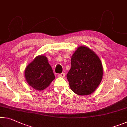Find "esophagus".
I'll list each match as a JSON object with an SVG mask.
<instances>
[{
    "mask_svg": "<svg viewBox=\"0 0 127 127\" xmlns=\"http://www.w3.org/2000/svg\"><path fill=\"white\" fill-rule=\"evenodd\" d=\"M58 77H62V78H64V77H65V73H62L61 74H58Z\"/></svg>",
    "mask_w": 127,
    "mask_h": 127,
    "instance_id": "34e87169",
    "label": "esophagus"
}]
</instances>
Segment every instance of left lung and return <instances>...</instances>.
Returning <instances> with one entry per match:
<instances>
[{
    "label": "left lung",
    "mask_w": 127,
    "mask_h": 127,
    "mask_svg": "<svg viewBox=\"0 0 127 127\" xmlns=\"http://www.w3.org/2000/svg\"><path fill=\"white\" fill-rule=\"evenodd\" d=\"M71 65L66 75L70 89L81 96L95 91L103 76L102 63L98 55L87 46H79L72 56Z\"/></svg>",
    "instance_id": "left-lung-1"
}]
</instances>
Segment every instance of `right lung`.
<instances>
[{
  "instance_id": "add662e5",
  "label": "right lung",
  "mask_w": 127,
  "mask_h": 127,
  "mask_svg": "<svg viewBox=\"0 0 127 127\" xmlns=\"http://www.w3.org/2000/svg\"><path fill=\"white\" fill-rule=\"evenodd\" d=\"M25 77L30 86L38 91L45 89L55 79L48 58L43 55L37 56L26 67Z\"/></svg>"
}]
</instances>
